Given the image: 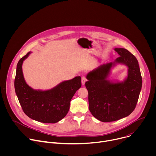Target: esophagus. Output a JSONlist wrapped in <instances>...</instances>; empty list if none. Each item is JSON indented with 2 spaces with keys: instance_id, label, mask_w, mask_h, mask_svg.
Here are the masks:
<instances>
[{
  "instance_id": "34e87169",
  "label": "esophagus",
  "mask_w": 156,
  "mask_h": 156,
  "mask_svg": "<svg viewBox=\"0 0 156 156\" xmlns=\"http://www.w3.org/2000/svg\"><path fill=\"white\" fill-rule=\"evenodd\" d=\"M86 81H87V79L86 78V77L83 76L81 78V84H82V85H84V84H85Z\"/></svg>"
}]
</instances>
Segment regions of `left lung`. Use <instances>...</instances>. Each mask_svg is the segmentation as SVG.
I'll return each instance as SVG.
<instances>
[{
	"label": "left lung",
	"mask_w": 156,
	"mask_h": 156,
	"mask_svg": "<svg viewBox=\"0 0 156 156\" xmlns=\"http://www.w3.org/2000/svg\"><path fill=\"white\" fill-rule=\"evenodd\" d=\"M119 56L114 63L103 64L89 73L85 86L88 91L89 109L103 122H114L128 116L135 110L142 87V77L136 58L128 50L115 48ZM125 64L128 76L122 83L106 80L114 63Z\"/></svg>",
	"instance_id": "obj_1"
}]
</instances>
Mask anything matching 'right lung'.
Listing matches in <instances>:
<instances>
[{"label": "right lung", "instance_id": "1", "mask_svg": "<svg viewBox=\"0 0 156 156\" xmlns=\"http://www.w3.org/2000/svg\"><path fill=\"white\" fill-rule=\"evenodd\" d=\"M30 52L20 58L16 66L15 90L24 113L42 123H55L67 114L72 98L81 86V78L76 76L65 81L48 91L34 90L25 82L22 64Z\"/></svg>", "mask_w": 156, "mask_h": 156}]
</instances>
